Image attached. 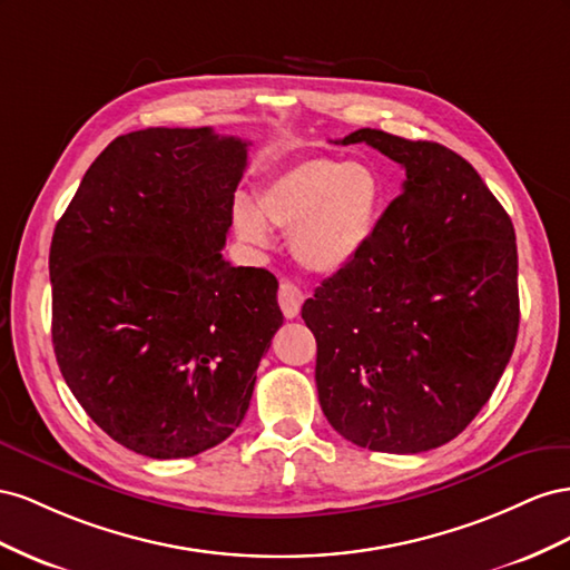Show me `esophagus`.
Returning <instances> with one entry per match:
<instances>
[{"instance_id":"34e87169","label":"esophagus","mask_w":570,"mask_h":570,"mask_svg":"<svg viewBox=\"0 0 570 570\" xmlns=\"http://www.w3.org/2000/svg\"><path fill=\"white\" fill-rule=\"evenodd\" d=\"M276 298H279V307H282V313H284L286 320L298 317L301 305L305 301L303 291L298 286H294L291 282H282L279 284V296H276Z\"/></svg>"}]
</instances>
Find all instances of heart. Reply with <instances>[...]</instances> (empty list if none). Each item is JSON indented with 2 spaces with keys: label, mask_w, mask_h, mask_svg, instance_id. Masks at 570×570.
Returning <instances> with one entry per match:
<instances>
[{
  "label": "heart",
  "mask_w": 570,
  "mask_h": 570,
  "mask_svg": "<svg viewBox=\"0 0 570 570\" xmlns=\"http://www.w3.org/2000/svg\"><path fill=\"white\" fill-rule=\"evenodd\" d=\"M386 188L367 161L311 157L274 174L257 188V209L234 203L240 240L269 246V226L288 232L296 263L315 274H332L363 253L384 213Z\"/></svg>",
  "instance_id": "heart-1"
}]
</instances>
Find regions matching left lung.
Segmentation results:
<instances>
[{"label": "left lung", "instance_id": "8db88e82", "mask_svg": "<svg viewBox=\"0 0 570 570\" xmlns=\"http://www.w3.org/2000/svg\"><path fill=\"white\" fill-rule=\"evenodd\" d=\"M338 142L380 150L405 181L363 253L303 303L322 413L363 449L430 451L473 422L511 361L513 224L473 165L444 145L377 128Z\"/></svg>", "mask_w": 570, "mask_h": 570}]
</instances>
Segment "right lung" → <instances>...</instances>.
I'll list each match as a JSON object with an SVG mask.
<instances>
[{
	"label": "right lung",
	"mask_w": 570,
	"mask_h": 570,
	"mask_svg": "<svg viewBox=\"0 0 570 570\" xmlns=\"http://www.w3.org/2000/svg\"><path fill=\"white\" fill-rule=\"evenodd\" d=\"M248 142L213 128L111 140L57 222L52 344L71 394L150 459L222 444L282 327L279 282L222 257Z\"/></svg>",
	"instance_id": "obj_1"
}]
</instances>
